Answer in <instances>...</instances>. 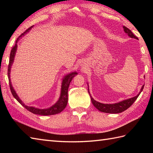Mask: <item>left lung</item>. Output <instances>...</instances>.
<instances>
[{
  "instance_id": "1",
  "label": "left lung",
  "mask_w": 153,
  "mask_h": 153,
  "mask_svg": "<svg viewBox=\"0 0 153 153\" xmlns=\"http://www.w3.org/2000/svg\"><path fill=\"white\" fill-rule=\"evenodd\" d=\"M123 30H124L125 33L128 34L129 37H130L131 38L136 39H138V38L136 36H135L134 33L131 32V31L130 30H129L128 27H126V26H123ZM143 87H144V85L141 87V91L139 92V93L137 96L133 97V98H131V99H128L127 100H122V101H121V102H118V103H115V104H102V103H100L99 102H97L95 100H94L91 97V96L89 91V89H88V92L90 95L91 100L93 105H94V106H95L96 108L98 109L99 111L102 112H105V113L118 114V113H120V112L125 111L126 110L129 108V107H130L133 105V103L135 101V100L137 99L139 95H140L141 92L142 91L143 89Z\"/></svg>"
}]
</instances>
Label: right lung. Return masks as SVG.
<instances>
[{
	"label": "right lung",
	"instance_id": "add662e5",
	"mask_svg": "<svg viewBox=\"0 0 153 153\" xmlns=\"http://www.w3.org/2000/svg\"><path fill=\"white\" fill-rule=\"evenodd\" d=\"M33 27V25H32L31 27L30 28H28L27 30H25V32H24L20 36H19L17 40L16 41V44L14 47H12L11 52H10V60H9V64H8V77L9 78V85H10V88L11 93L12 94L13 97L18 100V101L21 104V105L24 106L25 108H26L29 111L35 114H38V115H43V116H49V115H54V114H58L61 112L62 110L66 108V106L67 105L68 103V87H69L70 83L71 82V81L72 80L73 77L76 76V75L77 74V72H72L70 73L69 74H68L67 76L64 77V78L63 79L62 83V88H61V94H60V97L59 100H58L57 102L53 106H52L50 107L49 108L47 109H39L37 108H35V107H32V106H27L26 105H25L24 103L22 102L21 99L19 98L18 96L16 94V91H14V88L11 84L10 82V69H11V66L13 64V62H14V56H15V54L16 52V49H17V42L19 39V37H21L22 35H24L25 33H26L27 32L30 31L31 29Z\"/></svg>",
	"mask_w": 153,
	"mask_h": 153
}]
</instances>
